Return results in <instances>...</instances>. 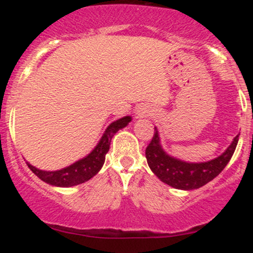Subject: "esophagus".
<instances>
[{
    "instance_id": "esophagus-1",
    "label": "esophagus",
    "mask_w": 253,
    "mask_h": 253,
    "mask_svg": "<svg viewBox=\"0 0 253 253\" xmlns=\"http://www.w3.org/2000/svg\"><path fill=\"white\" fill-rule=\"evenodd\" d=\"M138 114L140 115V117H143V115L145 114V112H138Z\"/></svg>"
}]
</instances>
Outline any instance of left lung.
Listing matches in <instances>:
<instances>
[{
  "instance_id": "left-lung-1",
  "label": "left lung",
  "mask_w": 253,
  "mask_h": 253,
  "mask_svg": "<svg viewBox=\"0 0 253 253\" xmlns=\"http://www.w3.org/2000/svg\"><path fill=\"white\" fill-rule=\"evenodd\" d=\"M238 136L233 139L227 150L216 158L203 163H188L165 152L161 145L158 130L155 127V134L146 147L145 155L150 169L162 182L175 189L193 190L207 184L225 169L237 147Z\"/></svg>"
}]
</instances>
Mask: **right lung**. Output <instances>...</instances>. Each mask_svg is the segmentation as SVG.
Listing matches in <instances>:
<instances>
[{
	"label": "right lung",
	"instance_id": "1",
	"mask_svg": "<svg viewBox=\"0 0 253 253\" xmlns=\"http://www.w3.org/2000/svg\"><path fill=\"white\" fill-rule=\"evenodd\" d=\"M130 120H132L130 117H124L110 124L107 127V129L104 130L102 138L100 139L98 144L88 156L77 161L76 163L64 168V169L57 171H45L37 169L36 167L31 165L28 162H26V163L42 181L47 183V184L65 188L81 184V183L89 181L91 177H94L101 170L104 163V159H106L107 152L109 151L112 138L119 129L126 127L130 123Z\"/></svg>",
	"mask_w": 253,
	"mask_h": 253
}]
</instances>
